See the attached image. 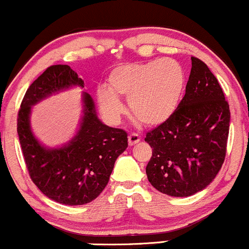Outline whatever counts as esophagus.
<instances>
[{"mask_svg": "<svg viewBox=\"0 0 249 249\" xmlns=\"http://www.w3.org/2000/svg\"><path fill=\"white\" fill-rule=\"evenodd\" d=\"M140 140H141L140 135L135 134V133H130V134L128 135V143H129L130 146L135 145V143H138Z\"/></svg>", "mask_w": 249, "mask_h": 249, "instance_id": "1", "label": "esophagus"}]
</instances>
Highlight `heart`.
Here are the masks:
<instances>
[{
  "label": "heart",
  "mask_w": 249,
  "mask_h": 249,
  "mask_svg": "<svg viewBox=\"0 0 249 249\" xmlns=\"http://www.w3.org/2000/svg\"><path fill=\"white\" fill-rule=\"evenodd\" d=\"M185 72L173 59L124 64L115 68L108 78V89H100L97 101L109 120L119 119L128 100L129 109L139 121L159 125L177 110L184 88Z\"/></svg>",
  "instance_id": "heart-1"
}]
</instances>
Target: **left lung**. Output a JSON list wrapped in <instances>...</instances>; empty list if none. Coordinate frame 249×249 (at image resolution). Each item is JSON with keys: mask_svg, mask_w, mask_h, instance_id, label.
<instances>
[{"mask_svg": "<svg viewBox=\"0 0 249 249\" xmlns=\"http://www.w3.org/2000/svg\"><path fill=\"white\" fill-rule=\"evenodd\" d=\"M185 95L166 122L147 132V178L158 191L188 197L205 189L224 161L231 110L207 64L191 57Z\"/></svg>", "mask_w": 249, "mask_h": 249, "instance_id": "8db88e82", "label": "left lung"}]
</instances>
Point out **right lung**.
Segmentation results:
<instances>
[{"label": "right lung", "mask_w": 249, "mask_h": 249, "mask_svg": "<svg viewBox=\"0 0 249 249\" xmlns=\"http://www.w3.org/2000/svg\"><path fill=\"white\" fill-rule=\"evenodd\" d=\"M84 87L69 65L47 68L27 89L18 113V134L29 177L49 198L65 205L91 202L108 184L117 157L128 147L127 133L98 120L91 96L85 92L84 116L74 139L61 148L47 149L32 134L33 104L61 89Z\"/></svg>", "instance_id": "obj_1"}]
</instances>
